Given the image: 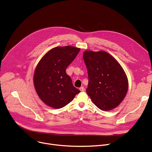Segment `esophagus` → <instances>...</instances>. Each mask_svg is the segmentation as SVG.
<instances>
[{"label": "esophagus", "mask_w": 152, "mask_h": 152, "mask_svg": "<svg viewBox=\"0 0 152 152\" xmlns=\"http://www.w3.org/2000/svg\"><path fill=\"white\" fill-rule=\"evenodd\" d=\"M79 90H80V91H81V92H84V91H85V88H84V87H83V86L81 87L80 88H79Z\"/></svg>", "instance_id": "obj_1"}]
</instances>
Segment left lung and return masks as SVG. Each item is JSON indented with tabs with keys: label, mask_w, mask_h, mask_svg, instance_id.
<instances>
[{
	"label": "left lung",
	"mask_w": 152,
	"mask_h": 152,
	"mask_svg": "<svg viewBox=\"0 0 152 152\" xmlns=\"http://www.w3.org/2000/svg\"><path fill=\"white\" fill-rule=\"evenodd\" d=\"M83 59L89 78L86 92L93 103L103 111L116 108L128 89L127 78L121 65L105 51H86Z\"/></svg>",
	"instance_id": "1"
}]
</instances>
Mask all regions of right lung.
<instances>
[{"instance_id":"add662e5","label":"right lung","mask_w":152,"mask_h":152,"mask_svg":"<svg viewBox=\"0 0 152 152\" xmlns=\"http://www.w3.org/2000/svg\"><path fill=\"white\" fill-rule=\"evenodd\" d=\"M79 51L80 49L72 46L57 47L39 62L34 75V84L39 97L48 106L63 108L80 92L66 73V68Z\"/></svg>"}]
</instances>
